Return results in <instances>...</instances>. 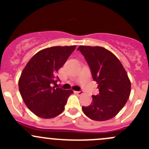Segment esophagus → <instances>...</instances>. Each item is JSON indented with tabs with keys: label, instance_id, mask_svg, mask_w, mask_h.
Masks as SVG:
<instances>
[{
	"label": "esophagus",
	"instance_id": "obj_1",
	"mask_svg": "<svg viewBox=\"0 0 149 149\" xmlns=\"http://www.w3.org/2000/svg\"><path fill=\"white\" fill-rule=\"evenodd\" d=\"M76 94H77L78 95H82L84 94V91H76Z\"/></svg>",
	"mask_w": 149,
	"mask_h": 149
}]
</instances>
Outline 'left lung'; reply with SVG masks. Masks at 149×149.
<instances>
[{
	"label": "left lung",
	"mask_w": 149,
	"mask_h": 149,
	"mask_svg": "<svg viewBox=\"0 0 149 149\" xmlns=\"http://www.w3.org/2000/svg\"><path fill=\"white\" fill-rule=\"evenodd\" d=\"M86 61L100 94L92 96V102L82 107L84 113L93 120L105 121L114 118L127 102L130 81L120 61L102 47H78Z\"/></svg>",
	"instance_id": "8db88e82"
}]
</instances>
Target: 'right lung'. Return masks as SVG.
Instances as JSON below:
<instances>
[{
    "mask_svg": "<svg viewBox=\"0 0 149 149\" xmlns=\"http://www.w3.org/2000/svg\"><path fill=\"white\" fill-rule=\"evenodd\" d=\"M76 46H55L42 49L30 59L19 81L21 96L37 116L52 118L62 113L73 91L53 86L59 81L57 73ZM57 85V84H56Z\"/></svg>",
    "mask_w": 149,
    "mask_h": 149,
    "instance_id": "obj_1",
    "label": "right lung"
}]
</instances>
